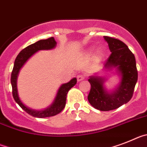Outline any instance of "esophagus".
Wrapping results in <instances>:
<instances>
[{
  "label": "esophagus",
  "mask_w": 147,
  "mask_h": 147,
  "mask_svg": "<svg viewBox=\"0 0 147 147\" xmlns=\"http://www.w3.org/2000/svg\"><path fill=\"white\" fill-rule=\"evenodd\" d=\"M85 79V75H78L77 76V80L78 82H80V81H83V80H84Z\"/></svg>",
  "instance_id": "34e87169"
}]
</instances>
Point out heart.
I'll return each mask as SVG.
<instances>
[{"label":"heart","mask_w":147,"mask_h":147,"mask_svg":"<svg viewBox=\"0 0 147 147\" xmlns=\"http://www.w3.org/2000/svg\"><path fill=\"white\" fill-rule=\"evenodd\" d=\"M94 50H95V49H94L93 47L90 48V49H89V51H88V55H92V53L94 52ZM104 51L102 50V49H98V50L96 51V52H95V60L98 61H100L104 58Z\"/></svg>","instance_id":"1"}]
</instances>
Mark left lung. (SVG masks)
Here are the masks:
<instances>
[{"label":"left lung","instance_id":"obj_1","mask_svg":"<svg viewBox=\"0 0 147 147\" xmlns=\"http://www.w3.org/2000/svg\"><path fill=\"white\" fill-rule=\"evenodd\" d=\"M104 38L112 52L104 63V69H115L121 80L113 90L108 91L104 86L106 79L104 77L98 75V73L90 76L88 81L91 89L88 100L98 110L109 111L118 109L132 98L138 81V71L135 55L123 42L108 36Z\"/></svg>","mask_w":147,"mask_h":147}]
</instances>
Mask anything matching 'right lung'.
<instances>
[{
    "instance_id": "1",
    "label": "right lung",
    "mask_w": 147,
    "mask_h": 147,
    "mask_svg": "<svg viewBox=\"0 0 147 147\" xmlns=\"http://www.w3.org/2000/svg\"><path fill=\"white\" fill-rule=\"evenodd\" d=\"M56 45H57V42L55 41L53 37L46 39V40H38L36 43L28 46L25 49L20 51V53L18 55L17 58H15V63H14L13 69H12V75H11V84H12V87L13 98L15 102L25 112L35 118H47V117L56 115L57 114L60 113L66 106V95H67L69 90L72 87H73L77 83L76 78H74L68 83L62 84L58 89L57 95L52 102V104L43 110H35V109H32L26 107V105L23 104V102L19 98L17 80L20 69L24 66L26 61L37 52L40 50H49V49H54Z\"/></svg>"
}]
</instances>
